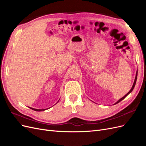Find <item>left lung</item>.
<instances>
[{
	"mask_svg": "<svg viewBox=\"0 0 146 146\" xmlns=\"http://www.w3.org/2000/svg\"><path fill=\"white\" fill-rule=\"evenodd\" d=\"M137 76H138V71H136V77H135V81H134V83H133V86H132V87H131V90H130V91H129V92H128V93H127V94H125L124 96L122 97V98L121 99H119L118 101H117L116 102L115 104H118L119 102H121V100H122L123 99H125L128 95H129L130 93H131V91H133V90L134 89V87H135V84H136V80H137Z\"/></svg>",
	"mask_w": 146,
	"mask_h": 146,
	"instance_id": "obj_1",
	"label": "left lung"
}]
</instances>
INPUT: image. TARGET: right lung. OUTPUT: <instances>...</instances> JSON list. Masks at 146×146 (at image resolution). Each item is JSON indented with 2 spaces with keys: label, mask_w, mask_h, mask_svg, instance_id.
<instances>
[{
  "label": "right lung",
  "mask_w": 146,
  "mask_h": 146,
  "mask_svg": "<svg viewBox=\"0 0 146 146\" xmlns=\"http://www.w3.org/2000/svg\"><path fill=\"white\" fill-rule=\"evenodd\" d=\"M58 101L57 102H58ZM29 108L30 109L33 110H35V111H44V110H46V109H35V108H31V107H29ZM48 108H47V110L48 109Z\"/></svg>",
  "instance_id": "obj_1"
}]
</instances>
